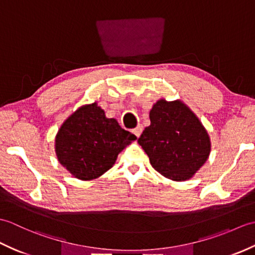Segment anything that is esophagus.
<instances>
[{"mask_svg": "<svg viewBox=\"0 0 255 255\" xmlns=\"http://www.w3.org/2000/svg\"><path fill=\"white\" fill-rule=\"evenodd\" d=\"M142 126L141 125H138V126L134 128V129H132V132L134 133V136H136L137 138H139V136L140 134H141V132H142Z\"/></svg>", "mask_w": 255, "mask_h": 255, "instance_id": "esophagus-1", "label": "esophagus"}]
</instances>
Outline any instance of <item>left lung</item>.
Listing matches in <instances>:
<instances>
[{
    "mask_svg": "<svg viewBox=\"0 0 255 255\" xmlns=\"http://www.w3.org/2000/svg\"><path fill=\"white\" fill-rule=\"evenodd\" d=\"M150 126L138 143L155 171L172 181L194 176L207 161L211 143L198 117L180 100H159L150 111Z\"/></svg>",
    "mask_w": 255,
    "mask_h": 255,
    "instance_id": "obj_1",
    "label": "left lung"
}]
</instances>
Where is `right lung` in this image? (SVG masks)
Segmentation results:
<instances>
[{"label": "right lung", "mask_w": 255, "mask_h": 255, "mask_svg": "<svg viewBox=\"0 0 255 255\" xmlns=\"http://www.w3.org/2000/svg\"><path fill=\"white\" fill-rule=\"evenodd\" d=\"M137 139L107 118L94 102L79 107L57 132L55 151L59 163L73 177L92 181L115 164L118 154Z\"/></svg>", "instance_id": "right-lung-1"}]
</instances>
